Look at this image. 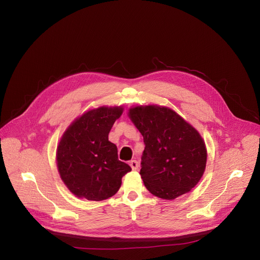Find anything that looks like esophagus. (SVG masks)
I'll return each instance as SVG.
<instances>
[{
	"label": "esophagus",
	"mask_w": 260,
	"mask_h": 260,
	"mask_svg": "<svg viewBox=\"0 0 260 260\" xmlns=\"http://www.w3.org/2000/svg\"><path fill=\"white\" fill-rule=\"evenodd\" d=\"M129 166H131V168H132V170L136 171V170H138L139 162H138L137 160H131V161H129Z\"/></svg>",
	"instance_id": "obj_1"
}]
</instances>
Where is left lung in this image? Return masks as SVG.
Segmentation results:
<instances>
[{
	"label": "left lung",
	"mask_w": 260,
	"mask_h": 260,
	"mask_svg": "<svg viewBox=\"0 0 260 260\" xmlns=\"http://www.w3.org/2000/svg\"><path fill=\"white\" fill-rule=\"evenodd\" d=\"M127 115L145 144L140 170L145 188L164 200L188 193L206 168L207 150L200 133L166 106H135Z\"/></svg>",
	"instance_id": "1"
}]
</instances>
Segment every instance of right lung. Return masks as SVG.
I'll use <instances>...</instances> for the list:
<instances>
[{
    "label": "right lung",
    "mask_w": 260,
    "mask_h": 260,
    "mask_svg": "<svg viewBox=\"0 0 260 260\" xmlns=\"http://www.w3.org/2000/svg\"><path fill=\"white\" fill-rule=\"evenodd\" d=\"M122 106H100L77 117L62 134L56 164L63 184L81 199L103 201L115 196L131 167L118 159L108 134Z\"/></svg>",
    "instance_id": "1"
}]
</instances>
